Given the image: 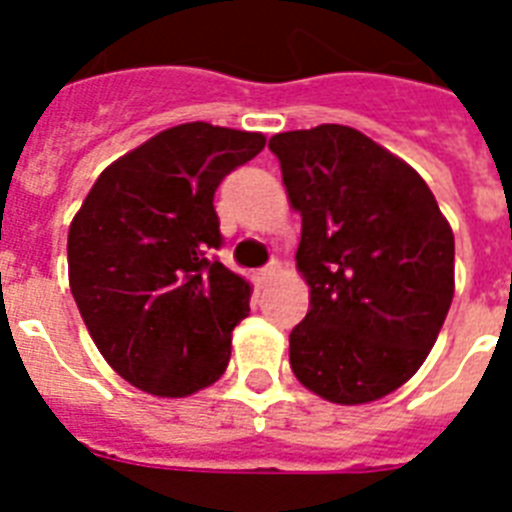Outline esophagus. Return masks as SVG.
<instances>
[{"label": "esophagus", "mask_w": 512, "mask_h": 512, "mask_svg": "<svg viewBox=\"0 0 512 512\" xmlns=\"http://www.w3.org/2000/svg\"><path fill=\"white\" fill-rule=\"evenodd\" d=\"M276 273H279V260H271V263L265 265V268H260V271H257V284H268V281H271Z\"/></svg>", "instance_id": "esophagus-1"}]
</instances>
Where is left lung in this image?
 <instances>
[{
	"instance_id": "8db88e82",
	"label": "left lung",
	"mask_w": 512,
	"mask_h": 512,
	"mask_svg": "<svg viewBox=\"0 0 512 512\" xmlns=\"http://www.w3.org/2000/svg\"><path fill=\"white\" fill-rule=\"evenodd\" d=\"M303 217L297 268L311 308L289 335V364L332 404L401 388L428 358L454 297V233L428 183L353 127L273 135Z\"/></svg>"
}]
</instances>
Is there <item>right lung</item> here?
<instances>
[{
    "instance_id": "add662e5",
    "label": "right lung",
    "mask_w": 512,
    "mask_h": 512,
    "mask_svg": "<svg viewBox=\"0 0 512 512\" xmlns=\"http://www.w3.org/2000/svg\"><path fill=\"white\" fill-rule=\"evenodd\" d=\"M263 146L260 132L177 124L100 172L68 228L76 308L108 364L151 396H191L228 366L249 284L212 252V199Z\"/></svg>"
}]
</instances>
